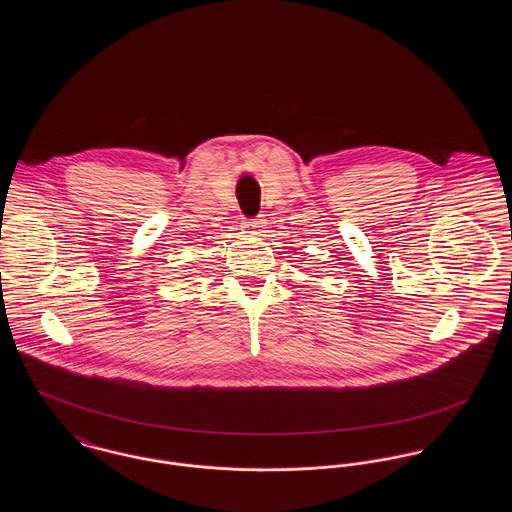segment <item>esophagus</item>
<instances>
[{
  "instance_id": "esophagus-1",
  "label": "esophagus",
  "mask_w": 512,
  "mask_h": 512,
  "mask_svg": "<svg viewBox=\"0 0 512 512\" xmlns=\"http://www.w3.org/2000/svg\"><path fill=\"white\" fill-rule=\"evenodd\" d=\"M263 224H265V219L257 217V219H253L251 220V222H247V224H245V228H247V230H253V232H255V230H257V228H261Z\"/></svg>"
}]
</instances>
